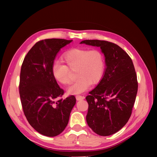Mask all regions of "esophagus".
<instances>
[{"label": "esophagus", "instance_id": "obj_1", "mask_svg": "<svg viewBox=\"0 0 157 157\" xmlns=\"http://www.w3.org/2000/svg\"><path fill=\"white\" fill-rule=\"evenodd\" d=\"M76 99H77V100H82V99H84V96H80V95H77L76 96Z\"/></svg>", "mask_w": 157, "mask_h": 157}]
</instances>
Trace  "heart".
Returning <instances> with one entry per match:
<instances>
[{"instance_id": "b5f03b06", "label": "heart", "mask_w": 157, "mask_h": 157, "mask_svg": "<svg viewBox=\"0 0 157 157\" xmlns=\"http://www.w3.org/2000/svg\"><path fill=\"white\" fill-rule=\"evenodd\" d=\"M63 63L55 62L52 67L54 78L61 84L70 82V70L75 71L77 79L68 89L69 94H80L101 79L105 70L103 54L98 49L77 48L69 50L61 56Z\"/></svg>"}]
</instances>
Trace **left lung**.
<instances>
[{"label": "left lung", "mask_w": 157, "mask_h": 157, "mask_svg": "<svg viewBox=\"0 0 157 157\" xmlns=\"http://www.w3.org/2000/svg\"><path fill=\"white\" fill-rule=\"evenodd\" d=\"M80 44L100 47L107 67L101 81L86 97L88 125L99 136L114 134L128 122L136 101L138 83L134 64L113 42L85 40Z\"/></svg>", "instance_id": "1"}]
</instances>
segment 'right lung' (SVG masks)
<instances>
[{
    "label": "right lung",
    "mask_w": 157,
    "mask_h": 157,
    "mask_svg": "<svg viewBox=\"0 0 157 157\" xmlns=\"http://www.w3.org/2000/svg\"><path fill=\"white\" fill-rule=\"evenodd\" d=\"M71 42L63 39L37 42L21 65L19 92L23 113L30 125L46 136H56L65 130L76 103L73 95L61 98L64 90L52 72L56 54Z\"/></svg>",
    "instance_id": "obj_1"
}]
</instances>
